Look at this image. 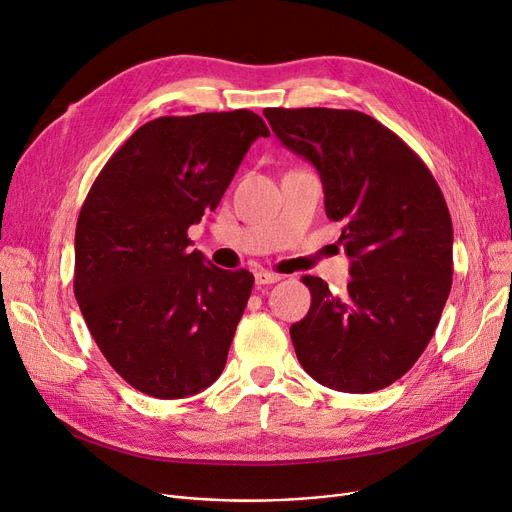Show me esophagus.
<instances>
[{
  "instance_id": "esophagus-1",
  "label": "esophagus",
  "mask_w": 512,
  "mask_h": 512,
  "mask_svg": "<svg viewBox=\"0 0 512 512\" xmlns=\"http://www.w3.org/2000/svg\"><path fill=\"white\" fill-rule=\"evenodd\" d=\"M282 280V276L280 274H274V272H257L255 274V282L259 284V286H263V284H276V282H280Z\"/></svg>"
}]
</instances>
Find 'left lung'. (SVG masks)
Listing matches in <instances>:
<instances>
[{
    "label": "left lung",
    "mask_w": 512,
    "mask_h": 512,
    "mask_svg": "<svg viewBox=\"0 0 512 512\" xmlns=\"http://www.w3.org/2000/svg\"><path fill=\"white\" fill-rule=\"evenodd\" d=\"M290 151L317 168L326 215L351 257L340 299L305 276L309 313L290 326L299 363L332 390L367 394L402 378L432 340L452 286V222L436 178L398 134L355 110L267 107Z\"/></svg>",
    "instance_id": "8db88e82"
}]
</instances>
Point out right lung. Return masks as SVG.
<instances>
[{
	"label": "right lung",
	"instance_id": "add662e5",
	"mask_svg": "<svg viewBox=\"0 0 512 512\" xmlns=\"http://www.w3.org/2000/svg\"><path fill=\"white\" fill-rule=\"evenodd\" d=\"M265 122L249 112L161 116L110 157L80 207L74 297L99 351L143 394L184 398L220 378L253 290L247 270L191 251Z\"/></svg>",
	"mask_w": 512,
	"mask_h": 512
}]
</instances>
